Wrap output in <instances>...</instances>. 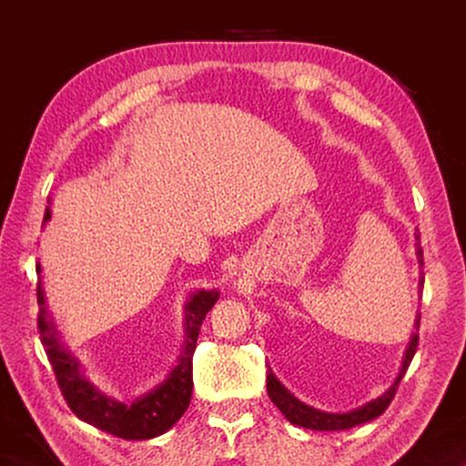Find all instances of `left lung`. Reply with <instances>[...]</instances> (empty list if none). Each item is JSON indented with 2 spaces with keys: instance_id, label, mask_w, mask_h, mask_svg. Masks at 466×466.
<instances>
[{
  "instance_id": "1",
  "label": "left lung",
  "mask_w": 466,
  "mask_h": 466,
  "mask_svg": "<svg viewBox=\"0 0 466 466\" xmlns=\"http://www.w3.org/2000/svg\"><path fill=\"white\" fill-rule=\"evenodd\" d=\"M415 250H417V261L423 267V250L420 247V236L415 234ZM420 288H423V273L420 278ZM420 317L421 314L417 312V319H415V330L411 335V341H409L407 350H405V358H403V366L399 370V376L394 378V382L389 386V390H384L380 397H376L372 400H368L361 407L351 409V411L347 413H327V411H320V409H314L310 405L302 403V400L296 399L294 394H291L286 386H283L278 376H275L271 370L267 372V392H269V399L273 400V405H278L279 411L286 415V420L294 425H299V428H306V430H317V431H337V430H350V428H356L360 423H366V421H372L376 417H380L386 407L390 405V400L394 399V392L399 389V382L403 380V376L407 372L409 364H411V360L417 351V341H420Z\"/></svg>"
}]
</instances>
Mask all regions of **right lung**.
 Instances as JSON below:
<instances>
[{
	"instance_id": "obj_1",
	"label": "right lung",
	"mask_w": 466,
	"mask_h": 466,
	"mask_svg": "<svg viewBox=\"0 0 466 466\" xmlns=\"http://www.w3.org/2000/svg\"><path fill=\"white\" fill-rule=\"evenodd\" d=\"M51 203V199H49ZM51 219V205L45 209L43 226ZM41 265L36 273H41ZM38 333L49 358L63 399L82 421L123 440H152L167 433L188 409L193 394V353L201 322L218 302V289H195L185 304V343L168 376L154 389L133 400H119L98 390L82 374L80 360L61 341L53 317L45 306L43 283L38 281Z\"/></svg>"
}]
</instances>
